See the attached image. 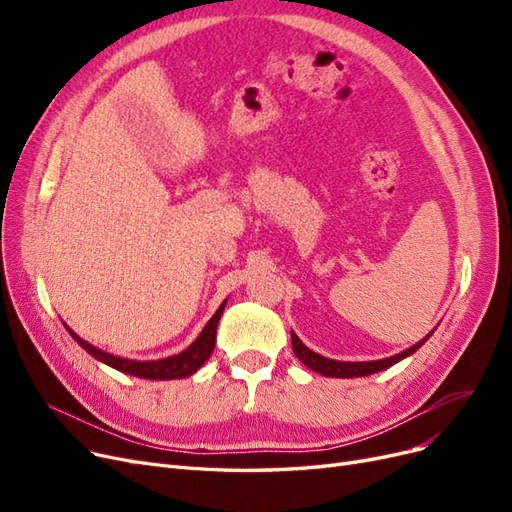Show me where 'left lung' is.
<instances>
[{
    "instance_id": "obj_1",
    "label": "left lung",
    "mask_w": 512,
    "mask_h": 512,
    "mask_svg": "<svg viewBox=\"0 0 512 512\" xmlns=\"http://www.w3.org/2000/svg\"><path fill=\"white\" fill-rule=\"evenodd\" d=\"M436 331V329H433ZM433 331L429 335H425L421 342H416L414 346L406 348L404 352L399 354H393L389 356V359H378V361H335V359H327V356H322L314 350H309L301 339L297 337V333L290 331V339H292V350L294 354H297V359L309 367L312 371H316V374L320 376H327V378H361V376H371V374H378V371L382 369H389L393 367L395 363L404 361L406 356L414 354L418 348H421L427 339L433 335Z\"/></svg>"
}]
</instances>
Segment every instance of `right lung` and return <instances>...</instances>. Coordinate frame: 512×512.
Returning <instances> with one entry per match:
<instances>
[{
	"label": "right lung",
	"mask_w": 512,
	"mask_h": 512,
	"mask_svg": "<svg viewBox=\"0 0 512 512\" xmlns=\"http://www.w3.org/2000/svg\"><path fill=\"white\" fill-rule=\"evenodd\" d=\"M226 301L218 307V312L213 314V318L205 324V329L200 331V335L188 348L179 354L166 356V359H160V361H134V359H126V356L104 352L96 346H91L89 342H85V339L81 335H76L68 327V324H64V327L74 337V342L79 344L85 352H89L100 363L113 367L117 371H123V374L145 378V380H175V378L179 380V378H188V376L196 374V371L205 365V361H209V356L215 348V333H218V322L222 318Z\"/></svg>",
	"instance_id": "obj_1"
}]
</instances>
